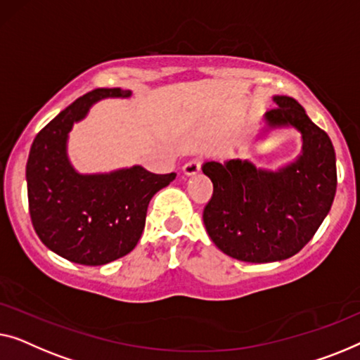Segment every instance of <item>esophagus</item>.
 Instances as JSON below:
<instances>
[{
  "label": "esophagus",
  "instance_id": "34e87169",
  "mask_svg": "<svg viewBox=\"0 0 360 360\" xmlns=\"http://www.w3.org/2000/svg\"><path fill=\"white\" fill-rule=\"evenodd\" d=\"M200 171V161L199 160H191L182 166V173L186 176H194Z\"/></svg>",
  "mask_w": 360,
  "mask_h": 360
}]
</instances>
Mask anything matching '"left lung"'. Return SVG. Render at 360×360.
<instances>
[{
  "instance_id": "1",
  "label": "left lung",
  "mask_w": 360,
  "mask_h": 360,
  "mask_svg": "<svg viewBox=\"0 0 360 360\" xmlns=\"http://www.w3.org/2000/svg\"><path fill=\"white\" fill-rule=\"evenodd\" d=\"M264 114L266 131L295 129L302 153L279 169L250 160L207 161L202 166L214 184L204 209L205 230L220 251L245 262H274L297 255L330 212L336 194V153L325 130L288 96Z\"/></svg>"
}]
</instances>
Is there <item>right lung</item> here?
Masks as SVG:
<instances>
[{
    "label": "right lung",
    "mask_w": 360,
    "mask_h": 360,
    "mask_svg": "<svg viewBox=\"0 0 360 360\" xmlns=\"http://www.w3.org/2000/svg\"><path fill=\"white\" fill-rule=\"evenodd\" d=\"M131 91L99 88L81 96L34 139L26 166L34 230L50 251L84 266H103L134 250L145 229L146 209L176 173L153 174L141 166L81 174L68 158V135L105 98Z\"/></svg>",
    "instance_id": "right-lung-1"
}]
</instances>
